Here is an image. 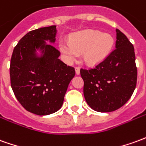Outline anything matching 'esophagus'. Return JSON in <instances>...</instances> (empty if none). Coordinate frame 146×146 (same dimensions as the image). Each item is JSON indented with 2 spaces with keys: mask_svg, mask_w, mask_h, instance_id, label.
Returning a JSON list of instances; mask_svg holds the SVG:
<instances>
[{
  "mask_svg": "<svg viewBox=\"0 0 146 146\" xmlns=\"http://www.w3.org/2000/svg\"><path fill=\"white\" fill-rule=\"evenodd\" d=\"M80 67L79 66H76V68H75V71H76V75H79L80 74Z\"/></svg>",
  "mask_w": 146,
  "mask_h": 146,
  "instance_id": "34e87169",
  "label": "esophagus"
}]
</instances>
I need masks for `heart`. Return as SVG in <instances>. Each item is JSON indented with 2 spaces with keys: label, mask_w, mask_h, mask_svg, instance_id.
I'll return each mask as SVG.
<instances>
[{
  "label": "heart",
  "mask_w": 146,
  "mask_h": 146,
  "mask_svg": "<svg viewBox=\"0 0 146 146\" xmlns=\"http://www.w3.org/2000/svg\"><path fill=\"white\" fill-rule=\"evenodd\" d=\"M113 45L114 38L111 35L96 30L82 31L73 35L70 41H59V48L66 62H73L79 54L83 53L84 62L89 65L104 61Z\"/></svg>",
  "instance_id": "obj_1"
}]
</instances>
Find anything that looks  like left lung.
Returning <instances> with one entry per match:
<instances>
[{
    "mask_svg": "<svg viewBox=\"0 0 146 146\" xmlns=\"http://www.w3.org/2000/svg\"><path fill=\"white\" fill-rule=\"evenodd\" d=\"M84 96L91 108L111 112L130 100L137 84V71L133 44L116 29L115 49L93 69H80Z\"/></svg>",
    "mask_w": 146,
    "mask_h": 146,
    "instance_id": "left-lung-1",
    "label": "left lung"
}]
</instances>
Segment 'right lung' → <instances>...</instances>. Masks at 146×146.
<instances>
[{"label":"right lung","mask_w":146,"mask_h":146,"mask_svg":"<svg viewBox=\"0 0 146 146\" xmlns=\"http://www.w3.org/2000/svg\"><path fill=\"white\" fill-rule=\"evenodd\" d=\"M56 26L31 31L13 50L10 63L11 86L17 100L27 111L47 115L62 108L75 70L58 57L51 44L55 42ZM41 51L38 56L36 50Z\"/></svg>","instance_id":"right-lung-1"}]
</instances>
